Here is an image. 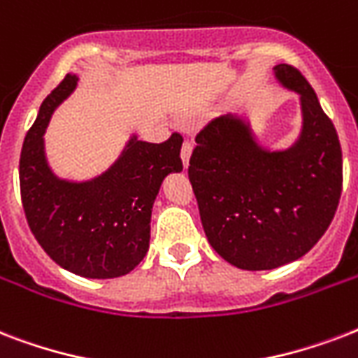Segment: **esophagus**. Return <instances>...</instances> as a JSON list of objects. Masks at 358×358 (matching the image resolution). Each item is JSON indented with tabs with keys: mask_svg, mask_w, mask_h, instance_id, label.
I'll list each match as a JSON object with an SVG mask.
<instances>
[{
	"mask_svg": "<svg viewBox=\"0 0 358 358\" xmlns=\"http://www.w3.org/2000/svg\"><path fill=\"white\" fill-rule=\"evenodd\" d=\"M191 152H193V141L185 139L184 145H182V152H180V156H182V162H184V167H187V165H189Z\"/></svg>",
	"mask_w": 358,
	"mask_h": 358,
	"instance_id": "1",
	"label": "esophagus"
}]
</instances>
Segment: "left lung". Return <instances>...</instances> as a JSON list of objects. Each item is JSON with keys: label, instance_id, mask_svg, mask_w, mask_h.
<instances>
[{"label": "left lung", "instance_id": "obj_1", "mask_svg": "<svg viewBox=\"0 0 358 358\" xmlns=\"http://www.w3.org/2000/svg\"><path fill=\"white\" fill-rule=\"evenodd\" d=\"M275 76L301 96L299 141L288 150H264L243 120L219 117L199 131L187 167L208 241L247 271L306 255L329 229L342 195L334 124L299 70L278 64Z\"/></svg>", "mask_w": 358, "mask_h": 358}]
</instances>
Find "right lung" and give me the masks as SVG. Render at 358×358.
Returning a JSON list of instances; mask_svg holds the SVG:
<instances>
[{
	"mask_svg": "<svg viewBox=\"0 0 358 358\" xmlns=\"http://www.w3.org/2000/svg\"><path fill=\"white\" fill-rule=\"evenodd\" d=\"M74 74L42 102L20 154V193L31 232L46 255L87 278L129 273L148 250L152 204L163 178L182 171L184 137L174 131L159 145L131 141L113 167L91 182H66L50 171L44 129L53 109L74 91Z\"/></svg>",
	"mask_w": 358,
	"mask_h": 358,
	"instance_id": "right-lung-1",
	"label": "right lung"
}]
</instances>
